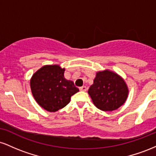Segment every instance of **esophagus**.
<instances>
[{
    "label": "esophagus",
    "instance_id": "obj_1",
    "mask_svg": "<svg viewBox=\"0 0 156 156\" xmlns=\"http://www.w3.org/2000/svg\"><path fill=\"white\" fill-rule=\"evenodd\" d=\"M79 89H80V91H83V92H86V91L87 90V88L86 87H80Z\"/></svg>",
    "mask_w": 156,
    "mask_h": 156
}]
</instances>
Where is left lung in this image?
<instances>
[{"mask_svg": "<svg viewBox=\"0 0 156 156\" xmlns=\"http://www.w3.org/2000/svg\"><path fill=\"white\" fill-rule=\"evenodd\" d=\"M88 93L97 108L112 112L124 104L128 89L124 80L117 73L105 70L97 73Z\"/></svg>", "mask_w": 156, "mask_h": 156, "instance_id": "1", "label": "left lung"}]
</instances>
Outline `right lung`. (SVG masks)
I'll return each mask as SVG.
<instances>
[{
	"mask_svg": "<svg viewBox=\"0 0 156 156\" xmlns=\"http://www.w3.org/2000/svg\"><path fill=\"white\" fill-rule=\"evenodd\" d=\"M64 69L58 65H46L37 71L31 79L32 94L37 103L50 112L66 106L71 96L78 92L74 83L64 77Z\"/></svg>",
	"mask_w": 156,
	"mask_h": 156,
	"instance_id": "obj_1",
	"label": "right lung"
}]
</instances>
